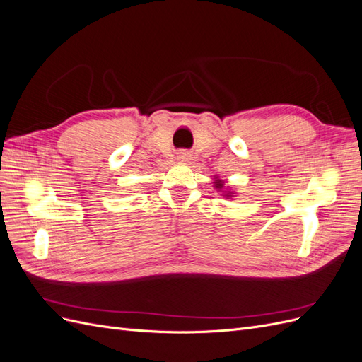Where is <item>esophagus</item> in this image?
I'll list each match as a JSON object with an SVG mask.
<instances>
[{
    "label": "esophagus",
    "mask_w": 362,
    "mask_h": 362,
    "mask_svg": "<svg viewBox=\"0 0 362 362\" xmlns=\"http://www.w3.org/2000/svg\"><path fill=\"white\" fill-rule=\"evenodd\" d=\"M177 158H178L180 161H189V160H190V152H187V151H181V152H178Z\"/></svg>",
    "instance_id": "obj_1"
}]
</instances>
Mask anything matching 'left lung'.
<instances>
[{
    "label": "left lung",
    "instance_id": "8db88e82",
    "mask_svg": "<svg viewBox=\"0 0 362 362\" xmlns=\"http://www.w3.org/2000/svg\"><path fill=\"white\" fill-rule=\"evenodd\" d=\"M214 185L213 187L217 190V192H222V196H225L226 199H231L233 196H234V192L231 190V187H229V185H226V181L225 180H221L217 177V175H214Z\"/></svg>",
    "mask_w": 362,
    "mask_h": 362
}]
</instances>
